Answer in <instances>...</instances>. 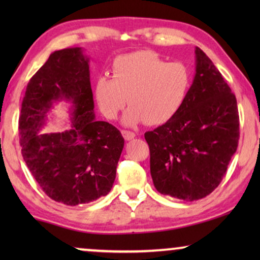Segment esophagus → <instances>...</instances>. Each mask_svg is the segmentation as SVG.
Masks as SVG:
<instances>
[{
    "label": "esophagus",
    "instance_id": "obj_1",
    "mask_svg": "<svg viewBox=\"0 0 260 260\" xmlns=\"http://www.w3.org/2000/svg\"><path fill=\"white\" fill-rule=\"evenodd\" d=\"M122 135L126 141L133 140V138H135V136H136V134L133 133V131H129V130H122Z\"/></svg>",
    "mask_w": 260,
    "mask_h": 260
}]
</instances>
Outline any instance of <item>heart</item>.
Wrapping results in <instances>:
<instances>
[{
	"mask_svg": "<svg viewBox=\"0 0 260 260\" xmlns=\"http://www.w3.org/2000/svg\"><path fill=\"white\" fill-rule=\"evenodd\" d=\"M112 77L97 80L95 99L103 115L110 119L116 118L127 101L130 106L123 116L126 125L168 122L182 108L191 85L189 67L180 61L167 62L152 51L116 58Z\"/></svg>",
	"mask_w": 260,
	"mask_h": 260,
	"instance_id": "b5f03b06",
	"label": "heart"
}]
</instances>
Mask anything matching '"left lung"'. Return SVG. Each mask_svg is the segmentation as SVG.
I'll return each mask as SVG.
<instances>
[{
	"label": "left lung",
	"mask_w": 260,
	"mask_h": 260,
	"mask_svg": "<svg viewBox=\"0 0 260 260\" xmlns=\"http://www.w3.org/2000/svg\"><path fill=\"white\" fill-rule=\"evenodd\" d=\"M195 58L197 73L182 108L144 134L155 188L184 201L207 197L219 186L239 142L236 95L199 47Z\"/></svg>",
	"instance_id": "8db88e82"
}]
</instances>
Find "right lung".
<instances>
[{"label": "right lung", "instance_id": "add662e5", "mask_svg": "<svg viewBox=\"0 0 260 260\" xmlns=\"http://www.w3.org/2000/svg\"><path fill=\"white\" fill-rule=\"evenodd\" d=\"M74 104L73 129L41 134L52 103ZM88 59L80 47L55 51L30 78L19 118L21 152L46 195L67 206L88 204L111 190L124 147L120 131L95 120Z\"/></svg>", "mask_w": 260, "mask_h": 260}]
</instances>
